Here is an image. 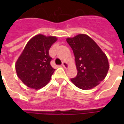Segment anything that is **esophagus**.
<instances>
[{
    "mask_svg": "<svg viewBox=\"0 0 124 124\" xmlns=\"http://www.w3.org/2000/svg\"><path fill=\"white\" fill-rule=\"evenodd\" d=\"M62 66L65 69H68V68H69V64L66 62H63V63H62Z\"/></svg>",
    "mask_w": 124,
    "mask_h": 124,
    "instance_id": "esophagus-1",
    "label": "esophagus"
}]
</instances>
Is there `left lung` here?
I'll return each instance as SVG.
<instances>
[{
    "label": "left lung",
    "instance_id": "8db88e82",
    "mask_svg": "<svg viewBox=\"0 0 124 124\" xmlns=\"http://www.w3.org/2000/svg\"><path fill=\"white\" fill-rule=\"evenodd\" d=\"M73 51L77 75L71 79L78 88L88 90L97 86L106 78L109 68L106 54L85 34L66 39Z\"/></svg>",
    "mask_w": 124,
    "mask_h": 124
}]
</instances>
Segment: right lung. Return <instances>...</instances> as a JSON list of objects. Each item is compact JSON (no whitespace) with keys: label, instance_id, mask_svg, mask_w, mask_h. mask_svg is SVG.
Wrapping results in <instances>:
<instances>
[{"label":"right lung","instance_id":"1","mask_svg":"<svg viewBox=\"0 0 124 124\" xmlns=\"http://www.w3.org/2000/svg\"><path fill=\"white\" fill-rule=\"evenodd\" d=\"M56 40L54 36L39 34L26 44L15 64L16 75L26 85L39 89L48 84L55 70L50 64L49 50Z\"/></svg>","mask_w":124,"mask_h":124}]
</instances>
